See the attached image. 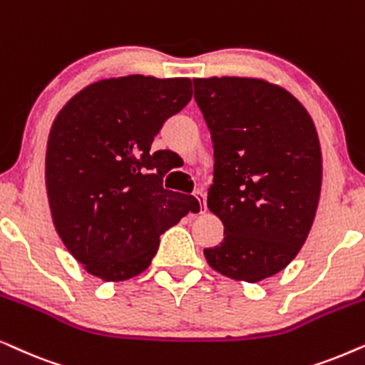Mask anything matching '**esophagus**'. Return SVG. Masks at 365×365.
<instances>
[{
    "instance_id": "obj_1",
    "label": "esophagus",
    "mask_w": 365,
    "mask_h": 365,
    "mask_svg": "<svg viewBox=\"0 0 365 365\" xmlns=\"http://www.w3.org/2000/svg\"><path fill=\"white\" fill-rule=\"evenodd\" d=\"M193 195H195L198 203H200V207L203 208V212H205L207 210V197H205V193H203V192H195V193H193Z\"/></svg>"
}]
</instances>
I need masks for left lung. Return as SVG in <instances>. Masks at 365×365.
Instances as JSON below:
<instances>
[{"label": "left lung", "mask_w": 365, "mask_h": 365, "mask_svg": "<svg viewBox=\"0 0 365 365\" xmlns=\"http://www.w3.org/2000/svg\"><path fill=\"white\" fill-rule=\"evenodd\" d=\"M213 142L207 205L223 223L208 265L255 284L295 259L312 227L322 185L317 130L304 105L259 78H193Z\"/></svg>", "instance_id": "left-lung-1"}]
</instances>
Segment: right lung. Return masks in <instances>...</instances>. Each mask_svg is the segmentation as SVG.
<instances>
[{"label":"right lung","mask_w":365,"mask_h":365,"mask_svg":"<svg viewBox=\"0 0 365 365\" xmlns=\"http://www.w3.org/2000/svg\"><path fill=\"white\" fill-rule=\"evenodd\" d=\"M192 98L190 78L130 75L91 83L53 121L46 145V193L68 252L105 282L148 269L160 235L197 198L165 190L163 150L152 142L165 120Z\"/></svg>","instance_id":"add662e5"}]
</instances>
